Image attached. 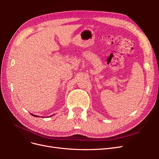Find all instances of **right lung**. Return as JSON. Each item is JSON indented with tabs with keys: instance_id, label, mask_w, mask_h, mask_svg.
I'll return each instance as SVG.
<instances>
[{
	"instance_id": "1",
	"label": "right lung",
	"mask_w": 159,
	"mask_h": 159,
	"mask_svg": "<svg viewBox=\"0 0 159 159\" xmlns=\"http://www.w3.org/2000/svg\"><path fill=\"white\" fill-rule=\"evenodd\" d=\"M31 115H33L34 117H38V116H37V115H33V114H31ZM50 117H51V116H50Z\"/></svg>"
}]
</instances>
